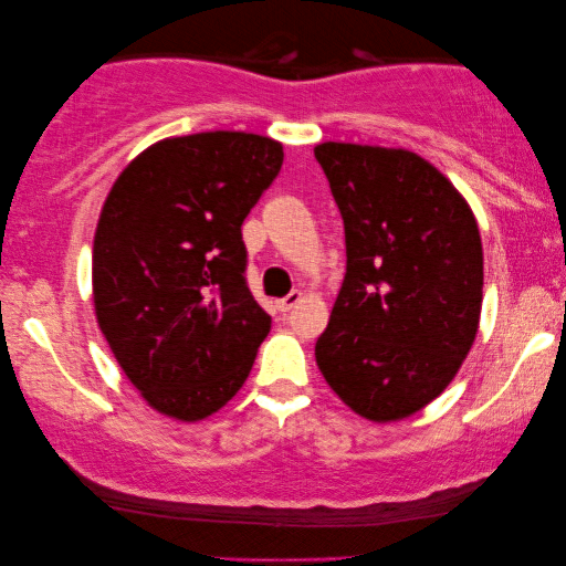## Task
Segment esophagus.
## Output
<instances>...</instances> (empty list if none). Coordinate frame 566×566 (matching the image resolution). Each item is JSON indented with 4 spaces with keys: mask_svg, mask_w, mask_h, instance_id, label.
<instances>
[{
    "mask_svg": "<svg viewBox=\"0 0 566 566\" xmlns=\"http://www.w3.org/2000/svg\"><path fill=\"white\" fill-rule=\"evenodd\" d=\"M301 298H304V296H301V291H291L289 296L277 301V308H281V312H291L293 306H298V304H301Z\"/></svg>",
    "mask_w": 566,
    "mask_h": 566,
    "instance_id": "obj_1",
    "label": "esophagus"
}]
</instances>
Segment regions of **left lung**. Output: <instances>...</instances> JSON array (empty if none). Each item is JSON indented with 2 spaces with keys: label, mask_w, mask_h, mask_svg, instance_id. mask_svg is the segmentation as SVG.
<instances>
[{
  "label": "left lung",
  "mask_w": 566,
  "mask_h": 566,
  "mask_svg": "<svg viewBox=\"0 0 566 566\" xmlns=\"http://www.w3.org/2000/svg\"><path fill=\"white\" fill-rule=\"evenodd\" d=\"M343 213L347 268L316 366L353 412L405 420L440 397L474 345L484 254L451 180L407 149H314Z\"/></svg>",
  "instance_id": "obj_1"
}]
</instances>
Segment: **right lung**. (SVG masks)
<instances>
[{"label": "right lung", "mask_w": 566, "mask_h": 566, "mask_svg": "<svg viewBox=\"0 0 566 566\" xmlns=\"http://www.w3.org/2000/svg\"><path fill=\"white\" fill-rule=\"evenodd\" d=\"M283 146L244 130L151 144L99 211L92 296L128 381L159 415L198 422L250 376L270 316L247 289L242 223Z\"/></svg>", "instance_id": "right-lung-1"}]
</instances>
